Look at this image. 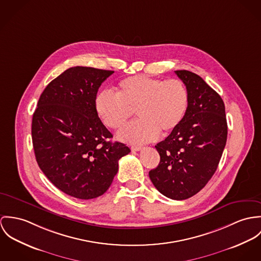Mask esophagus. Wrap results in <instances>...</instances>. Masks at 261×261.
Wrapping results in <instances>:
<instances>
[{
	"label": "esophagus",
	"mask_w": 261,
	"mask_h": 261,
	"mask_svg": "<svg viewBox=\"0 0 261 261\" xmlns=\"http://www.w3.org/2000/svg\"><path fill=\"white\" fill-rule=\"evenodd\" d=\"M141 149H142L141 146H132V147H131V150H132V151H140Z\"/></svg>",
	"instance_id": "34e87169"
}]
</instances>
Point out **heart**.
<instances>
[{
    "label": "heart",
    "mask_w": 261,
    "mask_h": 261,
    "mask_svg": "<svg viewBox=\"0 0 261 261\" xmlns=\"http://www.w3.org/2000/svg\"><path fill=\"white\" fill-rule=\"evenodd\" d=\"M102 122L111 129H120L136 111L139 119L118 133V138L130 144L155 140L159 133L167 135L182 123L189 105L185 84L176 78L158 79L133 76L123 79L117 92L103 90L94 101Z\"/></svg>",
    "instance_id": "1"
}]
</instances>
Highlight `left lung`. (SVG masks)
Here are the masks:
<instances>
[{
  "label": "left lung",
  "mask_w": 261,
  "mask_h": 261,
  "mask_svg": "<svg viewBox=\"0 0 261 261\" xmlns=\"http://www.w3.org/2000/svg\"><path fill=\"white\" fill-rule=\"evenodd\" d=\"M189 93L182 123L155 146L160 162L149 172L156 189L174 200L198 193L215 173L227 140L225 106L219 94L187 70L175 71Z\"/></svg>",
  "instance_id": "obj_1"
}]
</instances>
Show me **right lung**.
I'll list each match as a JSON object with an SVG mask.
<instances>
[{
  "instance_id": "1",
  "label": "right lung",
  "mask_w": 261,
  "mask_h": 261,
  "mask_svg": "<svg viewBox=\"0 0 261 261\" xmlns=\"http://www.w3.org/2000/svg\"><path fill=\"white\" fill-rule=\"evenodd\" d=\"M114 71L72 67L48 84L32 120L37 163L64 193L78 199L103 195L129 147L110 142L113 135L98 116L94 101Z\"/></svg>"
}]
</instances>
